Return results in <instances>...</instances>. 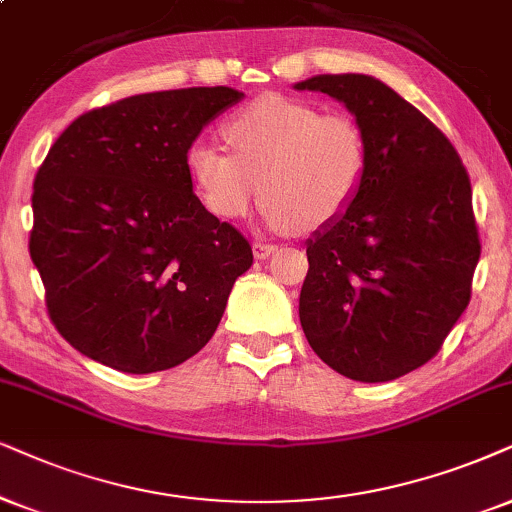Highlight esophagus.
<instances>
[{
	"label": "esophagus",
	"mask_w": 512,
	"mask_h": 512,
	"mask_svg": "<svg viewBox=\"0 0 512 512\" xmlns=\"http://www.w3.org/2000/svg\"><path fill=\"white\" fill-rule=\"evenodd\" d=\"M276 250H278V245H274V243H267V241L252 243V255H255V260H269Z\"/></svg>",
	"instance_id": "1"
}]
</instances>
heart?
Wrapping results in <instances>:
<instances>
[{"label":"heart","instance_id":"b5f03b06","mask_svg":"<svg viewBox=\"0 0 512 512\" xmlns=\"http://www.w3.org/2000/svg\"><path fill=\"white\" fill-rule=\"evenodd\" d=\"M224 137L234 155L196 141L186 167L205 208L226 222L248 217L264 193L271 229H321L345 215L364 186L368 144L352 115L267 94L231 115Z\"/></svg>","mask_w":512,"mask_h":512}]
</instances>
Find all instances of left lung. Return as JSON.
I'll return each instance as SVG.
<instances>
[{"mask_svg": "<svg viewBox=\"0 0 512 512\" xmlns=\"http://www.w3.org/2000/svg\"><path fill=\"white\" fill-rule=\"evenodd\" d=\"M293 87L340 101L368 144L354 203L307 241L302 331L333 371L387 383L428 364L470 302L480 238L468 172L451 141L371 75Z\"/></svg>", "mask_w": 512, "mask_h": 512, "instance_id": "8db88e82", "label": "left lung"}]
</instances>
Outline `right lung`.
<instances>
[{"mask_svg":"<svg viewBox=\"0 0 512 512\" xmlns=\"http://www.w3.org/2000/svg\"><path fill=\"white\" fill-rule=\"evenodd\" d=\"M243 92L137 94L77 118L35 177L30 257L58 333L122 373L184 364L217 331L252 248L205 210L186 153Z\"/></svg>","mask_w":512,"mask_h":512,"instance_id":"right-lung-1","label":"right lung"}]
</instances>
